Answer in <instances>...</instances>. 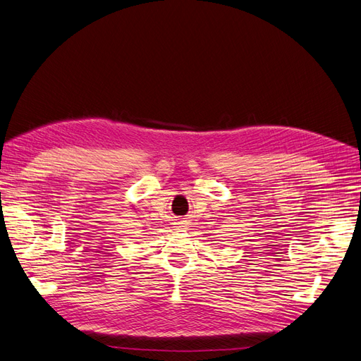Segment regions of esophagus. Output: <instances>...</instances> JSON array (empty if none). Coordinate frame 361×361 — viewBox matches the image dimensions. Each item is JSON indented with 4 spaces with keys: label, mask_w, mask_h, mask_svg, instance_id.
<instances>
[{
    "label": "esophagus",
    "mask_w": 361,
    "mask_h": 361,
    "mask_svg": "<svg viewBox=\"0 0 361 361\" xmlns=\"http://www.w3.org/2000/svg\"><path fill=\"white\" fill-rule=\"evenodd\" d=\"M179 224H180V226H179V227H182V223H179Z\"/></svg>",
    "instance_id": "esophagus-1"
}]
</instances>
